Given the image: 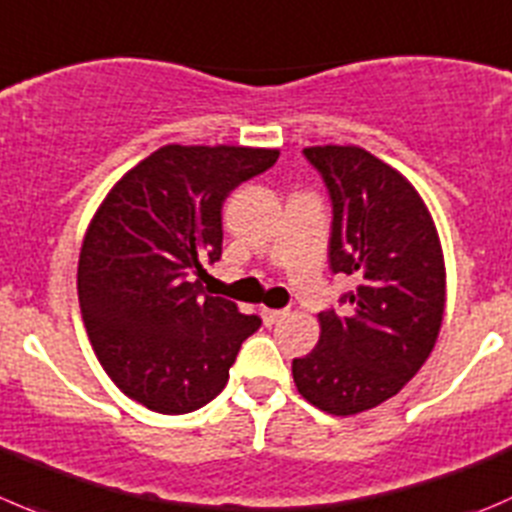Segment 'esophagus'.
Here are the masks:
<instances>
[{
  "label": "esophagus",
  "instance_id": "obj_1",
  "mask_svg": "<svg viewBox=\"0 0 512 512\" xmlns=\"http://www.w3.org/2000/svg\"><path fill=\"white\" fill-rule=\"evenodd\" d=\"M287 310H270V307H262V320L265 325H277L280 320H285Z\"/></svg>",
  "mask_w": 512,
  "mask_h": 512
}]
</instances>
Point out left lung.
<instances>
[{
	"label": "left lung",
	"mask_w": 512,
	"mask_h": 512,
	"mask_svg": "<svg viewBox=\"0 0 512 512\" xmlns=\"http://www.w3.org/2000/svg\"><path fill=\"white\" fill-rule=\"evenodd\" d=\"M332 202L330 267L355 280L340 312L325 310L315 350L292 360L302 398L357 415L398 395L438 340L445 262L438 230L413 185L355 145L302 150Z\"/></svg>",
	"instance_id": "1"
}]
</instances>
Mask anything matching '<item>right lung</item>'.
Masks as SVG:
<instances>
[{
  "label": "right lung",
  "mask_w": 512,
  "mask_h": 512,
  "mask_svg": "<svg viewBox=\"0 0 512 512\" xmlns=\"http://www.w3.org/2000/svg\"><path fill=\"white\" fill-rule=\"evenodd\" d=\"M280 152L167 145L109 190L84 235L79 310L99 365L127 398L185 415L222 393L242 342L262 325L202 292L222 257V202Z\"/></svg>",
  "instance_id": "1"
}]
</instances>
